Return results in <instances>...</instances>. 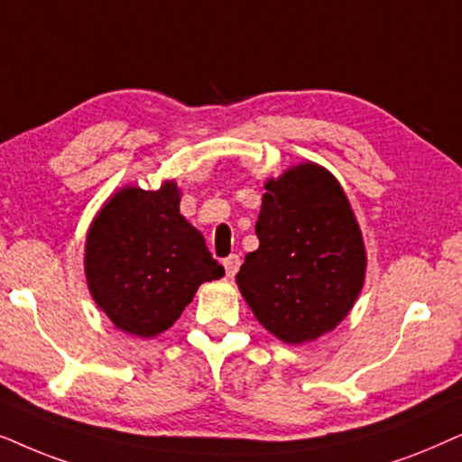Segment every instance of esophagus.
Masks as SVG:
<instances>
[{"label":"esophagus","mask_w":462,"mask_h":462,"mask_svg":"<svg viewBox=\"0 0 462 462\" xmlns=\"http://www.w3.org/2000/svg\"><path fill=\"white\" fill-rule=\"evenodd\" d=\"M224 268H226L227 276H235L238 273V268H241V257H238L236 254L227 255L224 260Z\"/></svg>","instance_id":"1"}]
</instances>
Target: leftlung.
Instances as JSON below:
<instances>
[{
    "instance_id": "1",
    "label": "left lung",
    "mask_w": 462,
    "mask_h": 462,
    "mask_svg": "<svg viewBox=\"0 0 462 462\" xmlns=\"http://www.w3.org/2000/svg\"><path fill=\"white\" fill-rule=\"evenodd\" d=\"M260 247L236 282L257 321L289 344L334 329L364 287L365 249L340 183L300 164L266 183L255 224Z\"/></svg>"
}]
</instances>
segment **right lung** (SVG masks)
Masks as SVG:
<instances>
[{
  "instance_id": "add662e5",
  "label": "right lung",
  "mask_w": 462,
  "mask_h": 462,
  "mask_svg": "<svg viewBox=\"0 0 462 462\" xmlns=\"http://www.w3.org/2000/svg\"><path fill=\"white\" fill-rule=\"evenodd\" d=\"M84 268L95 302L139 337L169 329L200 282L224 276L205 236L180 213L173 181L158 192L120 189L92 221Z\"/></svg>"
}]
</instances>
